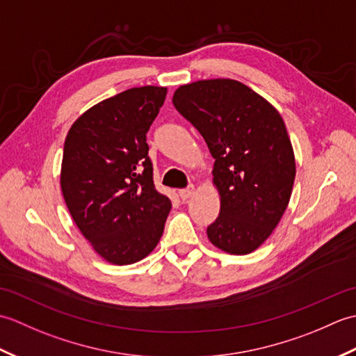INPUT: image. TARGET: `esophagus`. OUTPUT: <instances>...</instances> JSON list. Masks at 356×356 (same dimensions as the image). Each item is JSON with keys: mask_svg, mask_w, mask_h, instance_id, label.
<instances>
[{"mask_svg": "<svg viewBox=\"0 0 356 356\" xmlns=\"http://www.w3.org/2000/svg\"><path fill=\"white\" fill-rule=\"evenodd\" d=\"M193 194H194V186H190V188H185V190H180V191H179V195H180V199H182V200H186V199H190Z\"/></svg>", "mask_w": 356, "mask_h": 356, "instance_id": "1", "label": "esophagus"}]
</instances>
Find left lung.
<instances>
[{
    "instance_id": "left-lung-1",
    "label": "left lung",
    "mask_w": 356,
    "mask_h": 356,
    "mask_svg": "<svg viewBox=\"0 0 356 356\" xmlns=\"http://www.w3.org/2000/svg\"><path fill=\"white\" fill-rule=\"evenodd\" d=\"M172 104L216 159L213 184L220 213L207 229L209 241L228 254L255 251L283 217L295 180L293 148L282 115L234 79L180 86Z\"/></svg>"
}]
</instances>
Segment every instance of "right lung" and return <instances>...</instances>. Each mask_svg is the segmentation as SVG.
Instances as JSON below:
<instances>
[{
  "label": "right lung",
  "instance_id": "right-lung-1",
  "mask_svg": "<svg viewBox=\"0 0 356 356\" xmlns=\"http://www.w3.org/2000/svg\"><path fill=\"white\" fill-rule=\"evenodd\" d=\"M165 96V87L125 90L82 113L65 138V205L95 251L119 266L153 251L171 209L154 186L147 143Z\"/></svg>",
  "mask_w": 356,
  "mask_h": 356
}]
</instances>
